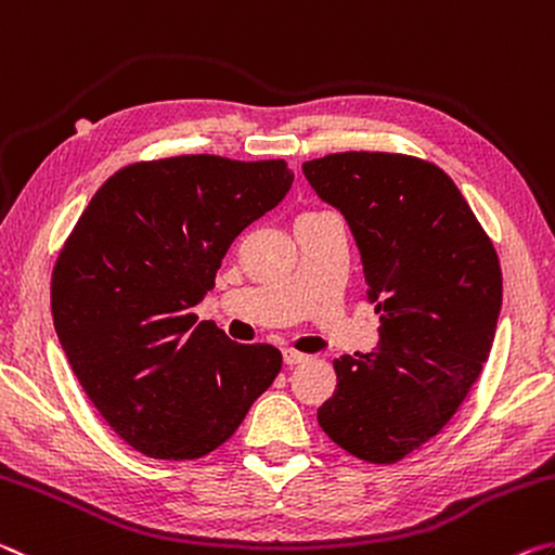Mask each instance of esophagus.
Masks as SVG:
<instances>
[{"label": "esophagus", "instance_id": "esophagus-1", "mask_svg": "<svg viewBox=\"0 0 555 555\" xmlns=\"http://www.w3.org/2000/svg\"><path fill=\"white\" fill-rule=\"evenodd\" d=\"M283 359L287 366H297V363H302L307 359V353L295 351V349H283Z\"/></svg>", "mask_w": 555, "mask_h": 555}]
</instances>
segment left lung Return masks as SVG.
<instances>
[{
  "instance_id": "1",
  "label": "left lung",
  "mask_w": 555,
  "mask_h": 555,
  "mask_svg": "<svg viewBox=\"0 0 555 555\" xmlns=\"http://www.w3.org/2000/svg\"><path fill=\"white\" fill-rule=\"evenodd\" d=\"M302 171L357 238L378 349L334 359L317 411L349 455L390 465L435 438L475 384L502 310L492 238L444 171L393 152H337Z\"/></svg>"
}]
</instances>
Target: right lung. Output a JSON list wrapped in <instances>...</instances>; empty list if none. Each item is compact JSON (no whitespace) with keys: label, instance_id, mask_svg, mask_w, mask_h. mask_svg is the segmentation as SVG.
<instances>
[{"label":"right lung","instance_id":"add662e5","mask_svg":"<svg viewBox=\"0 0 555 555\" xmlns=\"http://www.w3.org/2000/svg\"><path fill=\"white\" fill-rule=\"evenodd\" d=\"M285 159L218 154L134 162L90 198L51 272V312L73 374L142 455L196 460L238 430L283 369L194 307L245 225L283 202Z\"/></svg>","mask_w":555,"mask_h":555}]
</instances>
